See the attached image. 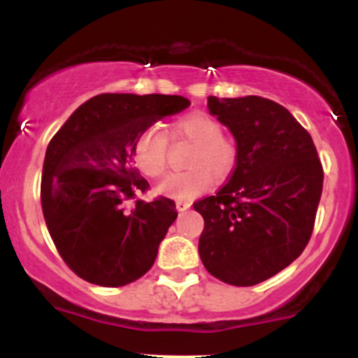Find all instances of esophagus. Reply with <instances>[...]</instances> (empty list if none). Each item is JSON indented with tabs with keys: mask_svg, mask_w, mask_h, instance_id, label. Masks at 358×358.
Instances as JSON below:
<instances>
[{
	"mask_svg": "<svg viewBox=\"0 0 358 358\" xmlns=\"http://www.w3.org/2000/svg\"><path fill=\"white\" fill-rule=\"evenodd\" d=\"M188 208H190V203L188 202H182V200H178V202H176V210L178 212H185V210H188Z\"/></svg>",
	"mask_w": 358,
	"mask_h": 358,
	"instance_id": "34e87169",
	"label": "esophagus"
}]
</instances>
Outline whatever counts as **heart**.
<instances>
[{"instance_id":"obj_1","label":"heart","mask_w":358,"mask_h":358,"mask_svg":"<svg viewBox=\"0 0 358 358\" xmlns=\"http://www.w3.org/2000/svg\"><path fill=\"white\" fill-rule=\"evenodd\" d=\"M173 133L195 143L188 166L182 173L168 175L159 183L162 195L176 200H192L212 187L213 176L225 178L237 163V148L232 139L224 136V127L217 119L203 113H192L180 117L173 124ZM168 139L159 126H150L143 131L134 145V159L146 176L158 178L166 170ZM214 175L212 176L211 173Z\"/></svg>"}]
</instances>
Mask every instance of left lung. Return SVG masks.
I'll return each instance as SVG.
<instances>
[{
    "label": "left lung",
    "mask_w": 358,
    "mask_h": 358,
    "mask_svg": "<svg viewBox=\"0 0 358 358\" xmlns=\"http://www.w3.org/2000/svg\"><path fill=\"white\" fill-rule=\"evenodd\" d=\"M207 108L236 139L229 183L199 200L205 269L232 286H254L296 259L313 232L323 168L310 133L278 102L210 96Z\"/></svg>",
    "instance_id": "8db88e82"
}]
</instances>
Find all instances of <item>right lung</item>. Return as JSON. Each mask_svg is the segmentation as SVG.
<instances>
[{"instance_id": "add662e5", "label": "right lung", "mask_w": 358, "mask_h": 358, "mask_svg": "<svg viewBox=\"0 0 358 358\" xmlns=\"http://www.w3.org/2000/svg\"><path fill=\"white\" fill-rule=\"evenodd\" d=\"M190 101L165 94H99L73 110L47 148L42 208L57 250L77 276L106 287L129 285L155 264L176 215L175 202L126 200L150 183L134 145L156 121Z\"/></svg>"}]
</instances>
